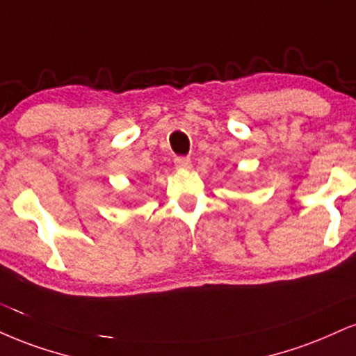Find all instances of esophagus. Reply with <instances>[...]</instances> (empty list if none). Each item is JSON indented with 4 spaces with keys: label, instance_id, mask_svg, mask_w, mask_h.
Instances as JSON below:
<instances>
[{
    "label": "esophagus",
    "instance_id": "1",
    "mask_svg": "<svg viewBox=\"0 0 356 356\" xmlns=\"http://www.w3.org/2000/svg\"><path fill=\"white\" fill-rule=\"evenodd\" d=\"M174 164L177 169H191V159L189 157H175Z\"/></svg>",
    "mask_w": 356,
    "mask_h": 356
}]
</instances>
